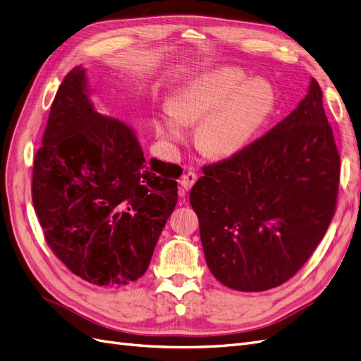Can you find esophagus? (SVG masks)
I'll use <instances>...</instances> for the list:
<instances>
[{
	"mask_svg": "<svg viewBox=\"0 0 361 361\" xmlns=\"http://www.w3.org/2000/svg\"><path fill=\"white\" fill-rule=\"evenodd\" d=\"M195 180H197V174L192 173V171H188V173L182 174V178L179 180V185L182 187V191L185 192V191L191 190V187L195 183Z\"/></svg>",
	"mask_w": 361,
	"mask_h": 361,
	"instance_id": "obj_1",
	"label": "esophagus"
}]
</instances>
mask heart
Here are the masks:
<instances>
[{
  "label": "heart",
  "mask_w": 361,
  "mask_h": 361,
  "mask_svg": "<svg viewBox=\"0 0 361 361\" xmlns=\"http://www.w3.org/2000/svg\"><path fill=\"white\" fill-rule=\"evenodd\" d=\"M274 108V92L265 81H247L238 69H221L194 80L166 106L161 133L182 140L187 123L199 122L197 147L211 158L236 154L267 122Z\"/></svg>",
  "instance_id": "heart-1"
}]
</instances>
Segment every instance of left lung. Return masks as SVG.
<instances>
[{"label": "left lung", "mask_w": 361, "mask_h": 361, "mask_svg": "<svg viewBox=\"0 0 361 361\" xmlns=\"http://www.w3.org/2000/svg\"><path fill=\"white\" fill-rule=\"evenodd\" d=\"M202 171L190 203L214 277L243 292L293 277L333 220L341 178L318 81L265 135Z\"/></svg>", "instance_id": "8db88e82"}]
</instances>
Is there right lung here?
Returning <instances> with one entry per match:
<instances>
[{"instance_id":"add662e5","label":"right lung","mask_w":361,"mask_h":361,"mask_svg":"<svg viewBox=\"0 0 361 361\" xmlns=\"http://www.w3.org/2000/svg\"><path fill=\"white\" fill-rule=\"evenodd\" d=\"M73 68L51 105L35 157L32 204L45 241L75 276L122 286L145 274L178 203L182 169L147 164L134 130L94 111Z\"/></svg>"}]
</instances>
